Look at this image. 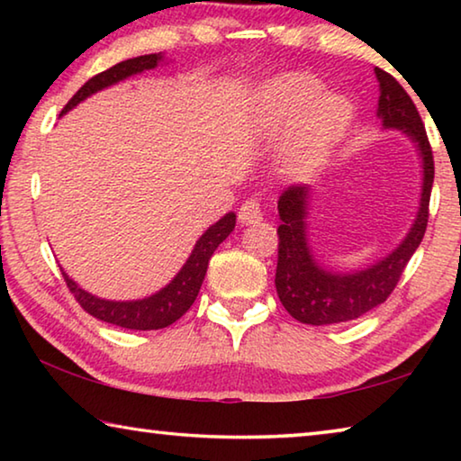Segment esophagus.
Instances as JSON below:
<instances>
[{
	"label": "esophagus",
	"instance_id": "34e87169",
	"mask_svg": "<svg viewBox=\"0 0 461 461\" xmlns=\"http://www.w3.org/2000/svg\"><path fill=\"white\" fill-rule=\"evenodd\" d=\"M238 217H240V221H241V223H246V225L262 221L264 213H262V205H260V201H258V199H248L246 203H241Z\"/></svg>",
	"mask_w": 461,
	"mask_h": 461
}]
</instances>
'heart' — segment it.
<instances>
[{"label":"heart","instance_id":"obj_1","mask_svg":"<svg viewBox=\"0 0 461 461\" xmlns=\"http://www.w3.org/2000/svg\"><path fill=\"white\" fill-rule=\"evenodd\" d=\"M321 93L323 85L307 73L278 77L258 93V122L268 136H285L300 126L285 156L286 173L296 181L315 176L352 126V104Z\"/></svg>","mask_w":461,"mask_h":461}]
</instances>
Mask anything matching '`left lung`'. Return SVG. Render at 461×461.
<instances>
[{"mask_svg": "<svg viewBox=\"0 0 461 461\" xmlns=\"http://www.w3.org/2000/svg\"><path fill=\"white\" fill-rule=\"evenodd\" d=\"M374 73L380 83L376 115L382 122V128L402 131L419 152L420 168H423L419 209L409 233L393 252L366 268L338 272L325 268L315 258L313 248L309 246V186H291L280 194V241L275 285L285 309L296 321L307 325L346 323L382 305L394 291L404 267L415 254L427 230L435 167L425 126L401 83L378 67L374 68Z\"/></svg>", "mask_w": 461, "mask_h": 461, "instance_id": "obj_1", "label": "left lung"}]
</instances>
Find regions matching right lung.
I'll return each mask as SVG.
<instances>
[{"instance_id": "right-lung-1", "label": "right lung", "mask_w": 461, "mask_h": 461, "mask_svg": "<svg viewBox=\"0 0 461 461\" xmlns=\"http://www.w3.org/2000/svg\"><path fill=\"white\" fill-rule=\"evenodd\" d=\"M165 52H154V54H144V57L128 59L122 60L118 65L107 68V71L99 73L89 79L83 87L75 93L73 99L68 101L62 109L60 115L71 112L75 105H79L91 95H95L97 91H104L112 85L126 81L130 77L140 75L144 71H152V68L160 67L165 62ZM236 228V213L230 212L225 213L220 221L209 225L205 233L197 240L193 252L183 268L176 272V276L170 280V283L160 288L158 293L150 296H144V299L136 301H109L101 299L85 291L79 285L75 283L73 278L62 270V276L67 280L68 291L75 294V299L79 301V305L87 311L99 321L126 327V330H138V331H150V330H162V327L173 325L176 319H181L186 311L197 299L199 288L203 285V278H205V272L209 267V258H212L217 246L230 236V233Z\"/></svg>"}]
</instances>
